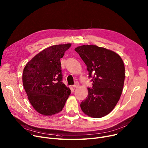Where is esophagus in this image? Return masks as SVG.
Returning <instances> with one entry per match:
<instances>
[{"label": "esophagus", "mask_w": 148, "mask_h": 148, "mask_svg": "<svg viewBox=\"0 0 148 148\" xmlns=\"http://www.w3.org/2000/svg\"><path fill=\"white\" fill-rule=\"evenodd\" d=\"M78 86H79V83H78V82H75V84L73 85V87H74V88L78 87Z\"/></svg>", "instance_id": "obj_1"}]
</instances>
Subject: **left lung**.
Wrapping results in <instances>:
<instances>
[{
  "label": "left lung",
  "instance_id": "8db88e82",
  "mask_svg": "<svg viewBox=\"0 0 148 148\" xmlns=\"http://www.w3.org/2000/svg\"><path fill=\"white\" fill-rule=\"evenodd\" d=\"M87 66L92 88L80 104L88 116L100 118L110 113L120 99L125 81V65L116 52L96 45H82L75 48Z\"/></svg>",
  "mask_w": 148,
  "mask_h": 148
}]
</instances>
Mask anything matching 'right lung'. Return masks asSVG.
<instances>
[{
  "label": "right lung",
  "mask_w": 148,
  "mask_h": 148,
  "mask_svg": "<svg viewBox=\"0 0 148 148\" xmlns=\"http://www.w3.org/2000/svg\"><path fill=\"white\" fill-rule=\"evenodd\" d=\"M71 44L48 47L25 65L22 82L32 107L40 114L51 116L61 112L71 94L62 83L60 59Z\"/></svg>",
  "instance_id": "obj_1"
}]
</instances>
